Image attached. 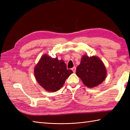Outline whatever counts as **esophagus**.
I'll return each instance as SVG.
<instances>
[{
	"label": "esophagus",
	"instance_id": "34e87169",
	"mask_svg": "<svg viewBox=\"0 0 130 130\" xmlns=\"http://www.w3.org/2000/svg\"><path fill=\"white\" fill-rule=\"evenodd\" d=\"M71 70H73V71L74 73H75V71H76V67H74V68H73L72 69H71Z\"/></svg>",
	"mask_w": 130,
	"mask_h": 130
}]
</instances>
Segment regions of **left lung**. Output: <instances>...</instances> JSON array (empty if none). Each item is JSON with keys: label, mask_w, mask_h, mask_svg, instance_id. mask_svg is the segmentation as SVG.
<instances>
[{"label": "left lung", "mask_w": 130, "mask_h": 130, "mask_svg": "<svg viewBox=\"0 0 130 130\" xmlns=\"http://www.w3.org/2000/svg\"><path fill=\"white\" fill-rule=\"evenodd\" d=\"M76 74L85 86L93 88L104 80L107 71L103 62L99 57L83 55L80 63L76 68Z\"/></svg>", "instance_id": "obj_1"}]
</instances>
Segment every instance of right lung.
Listing matches in <instances>:
<instances>
[{"label":"right lung","instance_id":"right-lung-1","mask_svg":"<svg viewBox=\"0 0 130 130\" xmlns=\"http://www.w3.org/2000/svg\"><path fill=\"white\" fill-rule=\"evenodd\" d=\"M36 79L41 87L48 92H56L73 72L67 69L63 60L45 54L41 57L34 70Z\"/></svg>","mask_w":130,"mask_h":130}]
</instances>
